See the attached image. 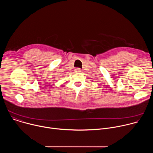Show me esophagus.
<instances>
[{
	"label": "esophagus",
	"mask_w": 153,
	"mask_h": 153,
	"mask_svg": "<svg viewBox=\"0 0 153 153\" xmlns=\"http://www.w3.org/2000/svg\"><path fill=\"white\" fill-rule=\"evenodd\" d=\"M74 71H75L76 73H79V72L81 71V70H80L79 68H76L75 70H74Z\"/></svg>",
	"instance_id": "34e87169"
}]
</instances>
